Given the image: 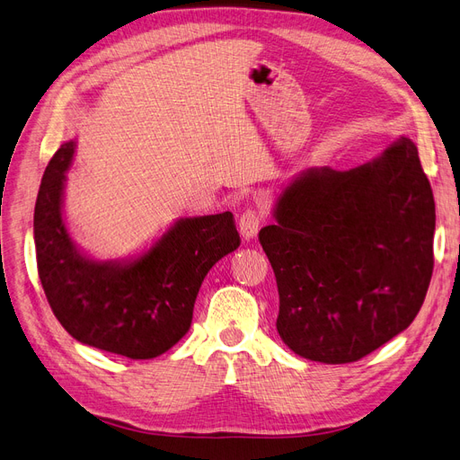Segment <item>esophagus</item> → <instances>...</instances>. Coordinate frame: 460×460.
<instances>
[{"label":"esophagus","instance_id":"obj_1","mask_svg":"<svg viewBox=\"0 0 460 460\" xmlns=\"http://www.w3.org/2000/svg\"><path fill=\"white\" fill-rule=\"evenodd\" d=\"M262 211H259V208H247V211H243V215L240 217V232L245 240H252L253 235L259 232L261 225H262Z\"/></svg>","mask_w":460,"mask_h":460}]
</instances>
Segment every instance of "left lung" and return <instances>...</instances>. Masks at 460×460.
Segmentation results:
<instances>
[{"instance_id": "8db88e82", "label": "left lung", "mask_w": 460, "mask_h": 460, "mask_svg": "<svg viewBox=\"0 0 460 460\" xmlns=\"http://www.w3.org/2000/svg\"><path fill=\"white\" fill-rule=\"evenodd\" d=\"M274 217L259 240L291 351L355 363L409 328L431 280L436 230L434 193L409 137L357 169L301 174Z\"/></svg>"}]
</instances>
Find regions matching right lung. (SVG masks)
<instances>
[{"label": "right lung", "instance_id": "obj_1", "mask_svg": "<svg viewBox=\"0 0 460 460\" xmlns=\"http://www.w3.org/2000/svg\"><path fill=\"white\" fill-rule=\"evenodd\" d=\"M73 153L75 142L55 151L34 207L38 274L49 307L80 343L128 358L159 357L190 330L207 272L240 247L234 215L178 220L132 262L92 261L68 238L61 217Z\"/></svg>", "mask_w": 460, "mask_h": 460}]
</instances>
